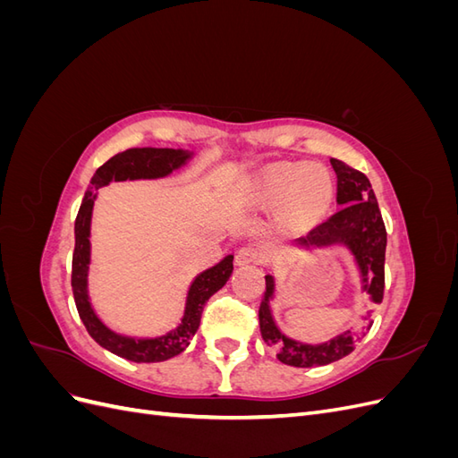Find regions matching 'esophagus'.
<instances>
[{
	"mask_svg": "<svg viewBox=\"0 0 458 458\" xmlns=\"http://www.w3.org/2000/svg\"><path fill=\"white\" fill-rule=\"evenodd\" d=\"M261 259H263V256L259 252V248H256V246H242L237 252V258H234L237 266H259Z\"/></svg>",
	"mask_w": 458,
	"mask_h": 458,
	"instance_id": "1",
	"label": "esophagus"
}]
</instances>
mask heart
Returning a JSON list of instances; mask_svg holds the SVG:
<instances>
[{"label":"heart","instance_id":"heart-1","mask_svg":"<svg viewBox=\"0 0 458 458\" xmlns=\"http://www.w3.org/2000/svg\"><path fill=\"white\" fill-rule=\"evenodd\" d=\"M256 202L267 208L284 206L286 217L308 225L321 217L335 199V183L318 165H288L275 170L256 185Z\"/></svg>","mask_w":458,"mask_h":458}]
</instances>
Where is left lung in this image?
<instances>
[{
    "label": "left lung",
    "mask_w": 458,
    "mask_h": 458,
    "mask_svg": "<svg viewBox=\"0 0 458 458\" xmlns=\"http://www.w3.org/2000/svg\"><path fill=\"white\" fill-rule=\"evenodd\" d=\"M332 168L338 177L336 200L340 210L332 214L323 224L310 231L308 237L298 241L303 246H323L330 242H344L350 246L355 261L361 271L363 290L370 294L372 301L380 303L384 298V259H386V227L382 214L378 210L377 197L365 174L350 168L342 160L330 158ZM273 276H266V293L259 303V330L261 338L267 345H275L279 353V361L290 367L311 369L335 363L338 359L350 355L355 350V344L365 335H355L348 330L338 338L327 344L308 345L286 338L275 327L269 310V300L273 298ZM370 328V325H369Z\"/></svg>",
    "instance_id": "left-lung-1"
}]
</instances>
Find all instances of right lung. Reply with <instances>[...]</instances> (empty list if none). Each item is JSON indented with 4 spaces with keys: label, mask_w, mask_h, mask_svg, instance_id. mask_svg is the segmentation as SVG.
Returning a JSON list of instances; mask_svg holds the SVG:
<instances>
[{
    "label": "right lung",
    "mask_w": 458,
    "mask_h": 458,
    "mask_svg": "<svg viewBox=\"0 0 458 458\" xmlns=\"http://www.w3.org/2000/svg\"><path fill=\"white\" fill-rule=\"evenodd\" d=\"M191 155L185 150L175 148H128L120 155L106 160L91 177V187L81 200L80 212L74 224V254H72V293L78 315L84 323L89 336L103 345L105 350L113 352L118 357L128 359L133 363H158L165 359L182 353L191 344L192 336L200 327V317L206 301L224 286L233 273V256L221 259L217 266L200 273L195 283L191 284L187 296L185 315L174 332L152 340H135L114 335L108 330L88 300V266H89V224L95 200V191L108 185L110 182H126V179H155L172 174L179 165H183Z\"/></svg>",
    "instance_id": "right-lung-1"
}]
</instances>
